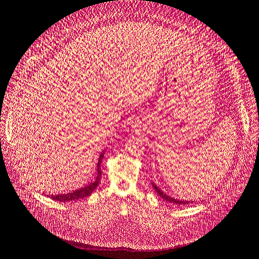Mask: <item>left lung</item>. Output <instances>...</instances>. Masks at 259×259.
Here are the masks:
<instances>
[{
    "instance_id": "obj_1",
    "label": "left lung",
    "mask_w": 259,
    "mask_h": 259,
    "mask_svg": "<svg viewBox=\"0 0 259 259\" xmlns=\"http://www.w3.org/2000/svg\"><path fill=\"white\" fill-rule=\"evenodd\" d=\"M152 186H153V188H154V190L156 192V194L157 195H160V197H162L164 200H166V201H168V202H171V203H176V204H181V205H184V204H188V203H190L189 201H182V200H178V199H175V198H171V197H169V196H167L166 194H164L163 192H161V190L156 187V185L155 184H153L152 183Z\"/></svg>"
}]
</instances>
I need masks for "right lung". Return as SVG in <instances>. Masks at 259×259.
Here are the masks:
<instances>
[{"mask_svg": "<svg viewBox=\"0 0 259 259\" xmlns=\"http://www.w3.org/2000/svg\"><path fill=\"white\" fill-rule=\"evenodd\" d=\"M104 154L105 152H103L99 156V160H98V164H97V178L95 180V182L89 184L85 187H82L78 190H75L73 193L70 194H65V195H57V196H50L52 199L56 200V201H59V202H70V201H75L78 199H82L85 197H89L93 193V190L98 186L99 181H100V178H102V169H100V164H102V161L104 159Z\"/></svg>", "mask_w": 259, "mask_h": 259, "instance_id": "right-lung-1", "label": "right lung"}]
</instances>
